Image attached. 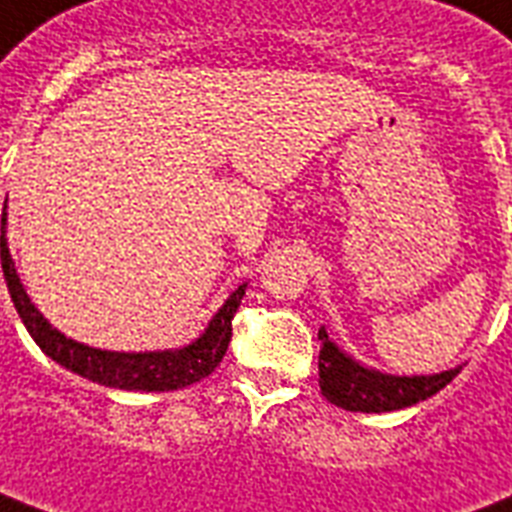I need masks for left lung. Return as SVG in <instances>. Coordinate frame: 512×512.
Here are the masks:
<instances>
[{"instance_id":"1","label":"left lung","mask_w":512,"mask_h":512,"mask_svg":"<svg viewBox=\"0 0 512 512\" xmlns=\"http://www.w3.org/2000/svg\"><path fill=\"white\" fill-rule=\"evenodd\" d=\"M319 389L322 395L343 411L384 413L400 411L416 405L427 397L438 395L440 389L451 384L459 370H446L438 376H384L376 370L362 368L360 362L346 357L325 330H319Z\"/></svg>"}]
</instances>
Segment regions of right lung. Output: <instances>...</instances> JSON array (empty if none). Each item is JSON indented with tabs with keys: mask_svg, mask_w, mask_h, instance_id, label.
<instances>
[{
	"mask_svg": "<svg viewBox=\"0 0 512 512\" xmlns=\"http://www.w3.org/2000/svg\"><path fill=\"white\" fill-rule=\"evenodd\" d=\"M5 222L7 214H2L0 257L7 290H10V298H13L15 308H18V317L23 319L29 335L37 341L39 349L48 354L50 360H56L58 365H64L66 370H72L77 376L91 378L96 384L115 386V389H142V392L182 389V386H190L209 376L222 362L225 351H228L230 333H233V317L239 311L247 284H241L239 290L225 300V306L214 314L204 335L190 343V346H185V349L144 351V354L91 349V346H83V343L66 338L64 333H58L56 327H50L48 319L34 308V303H31L26 290H23L18 273H15L13 257H10L5 239Z\"/></svg>",
	"mask_w": 512,
	"mask_h": 512,
	"instance_id": "1",
	"label": "right lung"
}]
</instances>
